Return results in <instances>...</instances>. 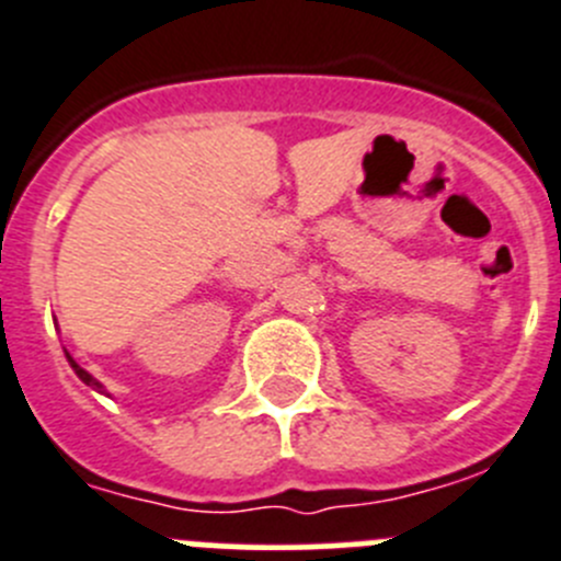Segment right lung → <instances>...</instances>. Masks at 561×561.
<instances>
[{"label":"right lung","mask_w":561,"mask_h":561,"mask_svg":"<svg viewBox=\"0 0 561 561\" xmlns=\"http://www.w3.org/2000/svg\"><path fill=\"white\" fill-rule=\"evenodd\" d=\"M66 359H68V365H71V368H75V374H77V376H80V379H82V381H85V385H88V387H93V390L104 392V387H102V385H99V381H96V379H93V376H91V374H88V370H85V368H80V365H77V363H75V357H71V354H68V352H66Z\"/></svg>","instance_id":"add662e5"}]
</instances>
